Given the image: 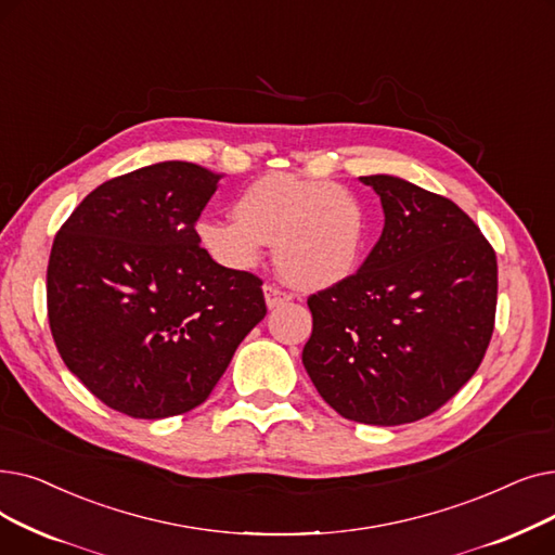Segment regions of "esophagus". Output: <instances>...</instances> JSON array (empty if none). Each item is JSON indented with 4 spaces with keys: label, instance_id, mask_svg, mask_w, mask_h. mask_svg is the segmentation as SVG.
Here are the masks:
<instances>
[{
    "label": "esophagus",
    "instance_id": "1",
    "mask_svg": "<svg viewBox=\"0 0 555 555\" xmlns=\"http://www.w3.org/2000/svg\"><path fill=\"white\" fill-rule=\"evenodd\" d=\"M263 300H267V307H269V309H275V307H280V305L292 300V296L280 292V288H275V286L269 284V286H263Z\"/></svg>",
    "mask_w": 555,
    "mask_h": 555
}]
</instances>
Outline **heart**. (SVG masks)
<instances>
[{
    "label": "heart",
    "instance_id": "b5f03b06",
    "mask_svg": "<svg viewBox=\"0 0 555 555\" xmlns=\"http://www.w3.org/2000/svg\"><path fill=\"white\" fill-rule=\"evenodd\" d=\"M198 246L232 271L253 269L273 244L278 273L298 288H330L359 267L365 209L336 182L267 173L234 198V219L205 217L194 228Z\"/></svg>",
    "mask_w": 555,
    "mask_h": 555
}]
</instances>
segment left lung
Wrapping results in <instances>:
<instances>
[{"label": "left lung", "instance_id": "obj_1", "mask_svg": "<svg viewBox=\"0 0 555 555\" xmlns=\"http://www.w3.org/2000/svg\"><path fill=\"white\" fill-rule=\"evenodd\" d=\"M359 180L379 196L384 230L354 275L307 300L302 363L336 413L395 427L477 373L494 330L496 257L450 198L400 176Z\"/></svg>", "mask_w": 555, "mask_h": 555}]
</instances>
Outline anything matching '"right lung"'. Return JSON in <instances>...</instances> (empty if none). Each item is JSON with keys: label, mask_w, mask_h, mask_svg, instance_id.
<instances>
[{"label": "right lung", "mask_w": 555, "mask_h": 555, "mask_svg": "<svg viewBox=\"0 0 555 555\" xmlns=\"http://www.w3.org/2000/svg\"><path fill=\"white\" fill-rule=\"evenodd\" d=\"M221 178L180 160L135 169L99 184L56 234L51 334L69 371L119 413L160 420L203 404L267 315L261 280L196 242Z\"/></svg>", "instance_id": "1"}]
</instances>
